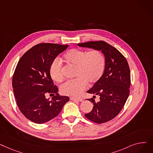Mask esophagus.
<instances>
[{"instance_id": "34e87169", "label": "esophagus", "mask_w": 153, "mask_h": 153, "mask_svg": "<svg viewBox=\"0 0 153 153\" xmlns=\"http://www.w3.org/2000/svg\"><path fill=\"white\" fill-rule=\"evenodd\" d=\"M70 99L71 101H77V102H82L83 101L82 98H76V97H71Z\"/></svg>"}]
</instances>
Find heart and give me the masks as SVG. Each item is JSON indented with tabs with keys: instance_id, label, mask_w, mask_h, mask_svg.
I'll return each instance as SVG.
<instances>
[{
	"instance_id": "obj_1",
	"label": "heart",
	"mask_w": 153,
	"mask_h": 153,
	"mask_svg": "<svg viewBox=\"0 0 153 153\" xmlns=\"http://www.w3.org/2000/svg\"><path fill=\"white\" fill-rule=\"evenodd\" d=\"M63 61L75 67L73 80L64 83L61 86V92L66 96H76L85 90L88 83L91 85L97 82L103 75L105 66V58L100 51H86L72 49L66 52ZM50 75L56 82H61L63 74L61 63L57 59L51 65Z\"/></svg>"
}]
</instances>
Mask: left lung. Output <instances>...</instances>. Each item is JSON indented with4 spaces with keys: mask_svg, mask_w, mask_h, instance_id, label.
Masks as SVG:
<instances>
[{
    "mask_svg": "<svg viewBox=\"0 0 153 153\" xmlns=\"http://www.w3.org/2000/svg\"><path fill=\"white\" fill-rule=\"evenodd\" d=\"M77 45L101 51L105 58L102 76L87 91L94 95L88 99L94 106L85 116L98 124L106 123L119 113L129 96L131 76L128 63L120 52L104 41H90ZM95 95L100 96L98 102L95 101Z\"/></svg>",
    "mask_w": 153,
    "mask_h": 153,
    "instance_id": "8db88e82",
    "label": "left lung"
}]
</instances>
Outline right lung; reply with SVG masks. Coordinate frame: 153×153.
Segmentation results:
<instances>
[{
  "label": "right lung",
  "instance_id": "add662e5",
  "mask_svg": "<svg viewBox=\"0 0 153 153\" xmlns=\"http://www.w3.org/2000/svg\"><path fill=\"white\" fill-rule=\"evenodd\" d=\"M68 45L42 43L34 45L19 61L12 78V87L19 109L24 116L37 124L56 117L68 96L59 95L50 75V67L56 57ZM54 96L51 100L45 96Z\"/></svg>",
  "mask_w": 153,
  "mask_h": 153
}]
</instances>
